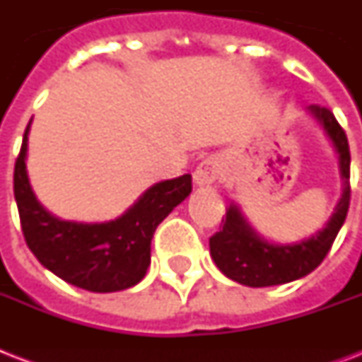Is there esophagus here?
<instances>
[{"label":"esophagus","mask_w":362,"mask_h":362,"mask_svg":"<svg viewBox=\"0 0 362 362\" xmlns=\"http://www.w3.org/2000/svg\"><path fill=\"white\" fill-rule=\"evenodd\" d=\"M223 176V161L218 156H210V158L203 159L197 165V169L193 173V178L197 182L199 186L210 187L218 184Z\"/></svg>","instance_id":"esophagus-1"}]
</instances>
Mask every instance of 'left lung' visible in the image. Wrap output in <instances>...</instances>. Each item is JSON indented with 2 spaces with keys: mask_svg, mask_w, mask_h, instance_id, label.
I'll use <instances>...</instances> for the list:
<instances>
[{
  "mask_svg": "<svg viewBox=\"0 0 362 362\" xmlns=\"http://www.w3.org/2000/svg\"><path fill=\"white\" fill-rule=\"evenodd\" d=\"M308 110L325 127L327 135L331 136L340 153V170L346 180L342 199L337 204L331 220L327 221V226L320 233H315L308 240L286 244V246L270 244L259 237L242 218L240 210L231 204L221 220L220 231L210 237V255L227 278L238 281L242 286H280L310 274L327 257L340 227L346 221L349 199H351V187H349L351 156H349L348 136L327 107L310 105Z\"/></svg>",
  "mask_w": 362,
  "mask_h": 362,
  "instance_id": "8db88e82",
  "label": "left lung"
}]
</instances>
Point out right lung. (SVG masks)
I'll list each match as a JSON object with an SVG mask.
<instances>
[{
    "label": "right lung",
    "mask_w": 362,
    "mask_h": 362,
    "mask_svg": "<svg viewBox=\"0 0 362 362\" xmlns=\"http://www.w3.org/2000/svg\"><path fill=\"white\" fill-rule=\"evenodd\" d=\"M30 124L14 163V199L31 253L58 278L86 291L112 293L139 284L150 267L153 233L192 193V175L159 182L107 223L58 220L39 204L25 175Z\"/></svg>",
    "instance_id": "add662e5"
}]
</instances>
